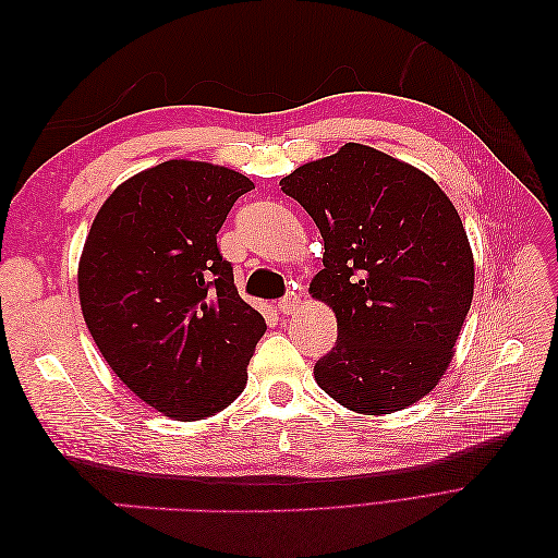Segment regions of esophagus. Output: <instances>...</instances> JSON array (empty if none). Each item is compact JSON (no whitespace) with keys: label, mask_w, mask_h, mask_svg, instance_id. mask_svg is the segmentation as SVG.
<instances>
[{"label":"esophagus","mask_w":558,"mask_h":558,"mask_svg":"<svg viewBox=\"0 0 558 558\" xmlns=\"http://www.w3.org/2000/svg\"><path fill=\"white\" fill-rule=\"evenodd\" d=\"M298 307H300V293L298 291H289L279 302V312L281 314H293Z\"/></svg>","instance_id":"esophagus-1"}]
</instances>
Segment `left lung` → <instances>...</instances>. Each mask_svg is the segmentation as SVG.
<instances>
[{
	"label": "left lung",
	"instance_id": "1",
	"mask_svg": "<svg viewBox=\"0 0 558 558\" xmlns=\"http://www.w3.org/2000/svg\"><path fill=\"white\" fill-rule=\"evenodd\" d=\"M324 238L310 291L337 316L316 384L359 414H391L433 391L468 316L475 263L449 197L377 148L344 144L279 181Z\"/></svg>",
	"mask_w": 558,
	"mask_h": 558
}]
</instances>
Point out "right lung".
I'll list each match as a JSON object with an SVG mask.
<instances>
[{
  "label": "right lung",
  "instance_id": "obj_1",
  "mask_svg": "<svg viewBox=\"0 0 558 558\" xmlns=\"http://www.w3.org/2000/svg\"><path fill=\"white\" fill-rule=\"evenodd\" d=\"M251 189L228 167L167 160L118 185L83 246L78 298L97 349L132 393L177 421L242 393L267 328L216 244Z\"/></svg>",
  "mask_w": 558,
  "mask_h": 558
}]
</instances>
